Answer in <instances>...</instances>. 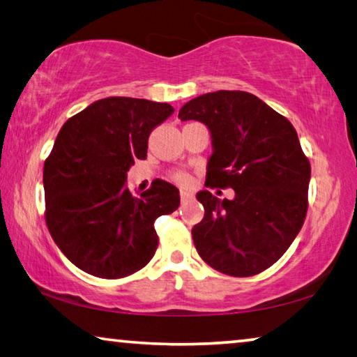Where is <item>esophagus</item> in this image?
Listing matches in <instances>:
<instances>
[{
  "label": "esophagus",
  "instance_id": "esophagus-1",
  "mask_svg": "<svg viewBox=\"0 0 357 357\" xmlns=\"http://www.w3.org/2000/svg\"><path fill=\"white\" fill-rule=\"evenodd\" d=\"M193 197L192 192H187V190H181V203H187Z\"/></svg>",
  "mask_w": 357,
  "mask_h": 357
}]
</instances>
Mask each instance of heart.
<instances>
[{
    "label": "heart",
    "mask_w": 357,
    "mask_h": 357,
    "mask_svg": "<svg viewBox=\"0 0 357 357\" xmlns=\"http://www.w3.org/2000/svg\"><path fill=\"white\" fill-rule=\"evenodd\" d=\"M172 179L174 181V183H178V184H181V185L189 184V181H190L189 174L184 173V172H181V170L173 172V173H172Z\"/></svg>",
    "instance_id": "1"
}]
</instances>
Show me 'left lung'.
Here are the masks:
<instances>
[{
    "instance_id": "obj_1",
    "label": "left lung",
    "mask_w": 357,
    "mask_h": 357,
    "mask_svg": "<svg viewBox=\"0 0 357 357\" xmlns=\"http://www.w3.org/2000/svg\"><path fill=\"white\" fill-rule=\"evenodd\" d=\"M213 135L206 187L234 190L233 200L197 193L204 217L192 228L198 255L233 277L263 273L288 250L309 208L310 162L293 124L245 91L208 93L179 110Z\"/></svg>"
}]
</instances>
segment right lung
Instances as JSON below:
<instances>
[{
	"mask_svg": "<svg viewBox=\"0 0 357 357\" xmlns=\"http://www.w3.org/2000/svg\"><path fill=\"white\" fill-rule=\"evenodd\" d=\"M174 108L146 99L96 100L66 121L44 164L45 222L77 268L123 279L144 268L159 238L157 217L179 206V190L155 179L134 197L126 176L146 159L148 138Z\"/></svg>",
	"mask_w": 357,
	"mask_h": 357,
	"instance_id": "right-lung-1",
	"label": "right lung"
}]
</instances>
